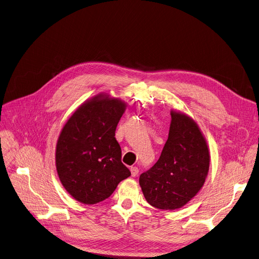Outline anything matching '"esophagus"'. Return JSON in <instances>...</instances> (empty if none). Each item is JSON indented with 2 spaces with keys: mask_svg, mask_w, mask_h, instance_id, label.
I'll return each mask as SVG.
<instances>
[{
  "mask_svg": "<svg viewBox=\"0 0 259 259\" xmlns=\"http://www.w3.org/2000/svg\"><path fill=\"white\" fill-rule=\"evenodd\" d=\"M130 170H131L132 177H136V176L138 175V172H139V170H138V168H137L136 166H132V167L130 168Z\"/></svg>",
  "mask_w": 259,
  "mask_h": 259,
  "instance_id": "34e87169",
  "label": "esophagus"
}]
</instances>
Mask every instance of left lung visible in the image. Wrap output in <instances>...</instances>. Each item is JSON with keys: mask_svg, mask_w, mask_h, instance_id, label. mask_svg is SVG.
<instances>
[{"mask_svg": "<svg viewBox=\"0 0 259 259\" xmlns=\"http://www.w3.org/2000/svg\"><path fill=\"white\" fill-rule=\"evenodd\" d=\"M168 138L160 158L140 175L147 201L160 209H176L190 201L207 176L209 154L197 124L182 112L171 111Z\"/></svg>", "mask_w": 259, "mask_h": 259, "instance_id": "left-lung-1", "label": "left lung"}]
</instances>
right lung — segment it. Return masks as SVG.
I'll return each instance as SVG.
<instances>
[{
	"instance_id": "right-lung-1",
	"label": "right lung",
	"mask_w": 259,
	"mask_h": 259,
	"mask_svg": "<svg viewBox=\"0 0 259 259\" xmlns=\"http://www.w3.org/2000/svg\"><path fill=\"white\" fill-rule=\"evenodd\" d=\"M125 107L120 99L96 96L83 103L62 129L56 151L57 170L65 189L79 202L103 201L131 176L114 137Z\"/></svg>"
}]
</instances>
